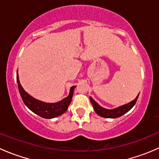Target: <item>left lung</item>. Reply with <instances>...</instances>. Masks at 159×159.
<instances>
[{
    "mask_svg": "<svg viewBox=\"0 0 159 159\" xmlns=\"http://www.w3.org/2000/svg\"><path fill=\"white\" fill-rule=\"evenodd\" d=\"M139 95V94H138V96L134 99V100L131 101L129 103L124 105H121V106L116 108H114V109H106V108H102V107H101L91 97H90V101H91V104H92V106L93 108H94V111H95L98 115H100L101 117L107 118H118V117L122 116V115H125L126 112H128L129 110H131V108H132V107L135 105L136 102H137Z\"/></svg>",
    "mask_w": 159,
    "mask_h": 159,
    "instance_id": "obj_1",
    "label": "left lung"
}]
</instances>
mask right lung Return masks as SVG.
Wrapping results in <instances>:
<instances>
[{
  "instance_id": "1",
  "label": "right lung",
  "mask_w": 159,
  "mask_h": 159,
  "mask_svg": "<svg viewBox=\"0 0 159 159\" xmlns=\"http://www.w3.org/2000/svg\"><path fill=\"white\" fill-rule=\"evenodd\" d=\"M17 82L18 86L19 92H20L21 98L23 100L25 105L28 107L29 109L35 113L36 115H39L41 118H53L59 116L65 113L68 109V106L71 102L72 97H73L74 90L76 86H72L70 89L69 94L68 97L65 98L63 100L60 101L56 103H46L41 101L37 100L34 98L31 97L28 94L26 91L24 90L19 81L18 74L17 72Z\"/></svg>"
}]
</instances>
